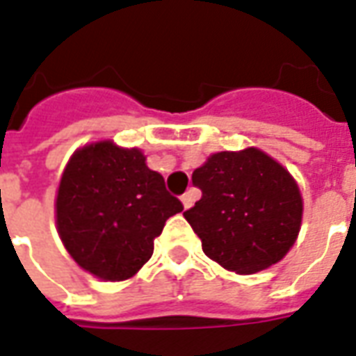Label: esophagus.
Listing matches in <instances>:
<instances>
[{
    "mask_svg": "<svg viewBox=\"0 0 356 356\" xmlns=\"http://www.w3.org/2000/svg\"><path fill=\"white\" fill-rule=\"evenodd\" d=\"M181 202H183V206H185V209L191 208V206H193V204H194V196H193V193H191V191H188V193L183 194V196H181Z\"/></svg>",
    "mask_w": 356,
    "mask_h": 356,
    "instance_id": "esophagus-1",
    "label": "esophagus"
}]
</instances>
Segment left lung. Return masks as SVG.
<instances>
[{"mask_svg": "<svg viewBox=\"0 0 356 356\" xmlns=\"http://www.w3.org/2000/svg\"><path fill=\"white\" fill-rule=\"evenodd\" d=\"M202 198L185 219L209 259L238 275L273 267L298 240L303 198L282 163L259 148L211 154L193 173Z\"/></svg>", "mask_w": 356, "mask_h": 356, "instance_id": "obj_1", "label": "left lung"}]
</instances>
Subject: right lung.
I'll return each mask as SVG.
<instances>
[{
  "mask_svg": "<svg viewBox=\"0 0 356 356\" xmlns=\"http://www.w3.org/2000/svg\"><path fill=\"white\" fill-rule=\"evenodd\" d=\"M183 204L165 191L139 148L97 140L66 163L55 221L66 252L89 275L122 282L152 257L154 238Z\"/></svg>",
  "mask_w": 356,
  "mask_h": 356,
  "instance_id": "add662e5",
  "label": "right lung"
}]
</instances>
